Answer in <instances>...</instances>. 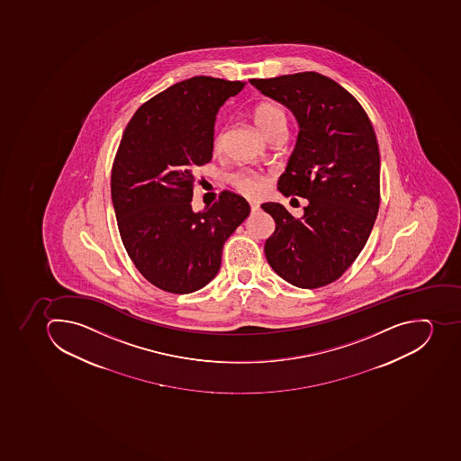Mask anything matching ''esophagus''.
Here are the masks:
<instances>
[{
	"instance_id": "obj_1",
	"label": "esophagus",
	"mask_w": 461,
	"mask_h": 461,
	"mask_svg": "<svg viewBox=\"0 0 461 461\" xmlns=\"http://www.w3.org/2000/svg\"><path fill=\"white\" fill-rule=\"evenodd\" d=\"M250 210H251V212H256V211H259L260 210L259 203H258V202L251 201L250 202Z\"/></svg>"
}]
</instances>
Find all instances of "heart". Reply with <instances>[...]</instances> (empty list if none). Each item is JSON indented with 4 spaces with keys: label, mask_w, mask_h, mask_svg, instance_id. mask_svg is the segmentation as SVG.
<instances>
[{
    "label": "heart",
    "mask_w": 461,
    "mask_h": 461,
    "mask_svg": "<svg viewBox=\"0 0 461 461\" xmlns=\"http://www.w3.org/2000/svg\"><path fill=\"white\" fill-rule=\"evenodd\" d=\"M286 113L279 104L267 102V104H259L255 111V122L259 126L265 135H269L275 130H278L281 126H286ZM224 142V131L218 130L213 133L212 147L213 149H220ZM234 185L241 194H248L250 198H258L263 194V182L260 177L251 173H241L234 177Z\"/></svg>",
    "instance_id": "b5f03b06"
}]
</instances>
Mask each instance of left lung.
<instances>
[{
    "label": "left lung",
    "instance_id": "1",
    "mask_svg": "<svg viewBox=\"0 0 461 461\" xmlns=\"http://www.w3.org/2000/svg\"><path fill=\"white\" fill-rule=\"evenodd\" d=\"M297 119V144L282 194L309 199L300 220L275 202L265 243L270 267L298 288H319L342 276L368 240L380 206V151L373 125L354 95L319 73L250 80Z\"/></svg>",
    "mask_w": 461,
    "mask_h": 461
}]
</instances>
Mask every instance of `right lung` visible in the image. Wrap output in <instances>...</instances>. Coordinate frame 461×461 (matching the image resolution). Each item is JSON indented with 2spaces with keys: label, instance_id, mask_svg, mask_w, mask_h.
<instances>
[{
  "label": "right lung",
  "instance_id": "right-lung-1",
  "mask_svg": "<svg viewBox=\"0 0 461 461\" xmlns=\"http://www.w3.org/2000/svg\"><path fill=\"white\" fill-rule=\"evenodd\" d=\"M244 86L206 76L173 84L135 112L121 140L111 182L121 239L142 276L167 293L210 284L225 241L250 213L227 191L192 210L194 170L212 158L218 111Z\"/></svg>",
  "mask_w": 461,
  "mask_h": 461
}]
</instances>
